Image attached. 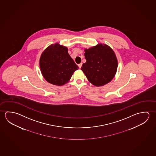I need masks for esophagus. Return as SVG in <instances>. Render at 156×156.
Wrapping results in <instances>:
<instances>
[{
  "instance_id": "1",
  "label": "esophagus",
  "mask_w": 156,
  "mask_h": 156,
  "mask_svg": "<svg viewBox=\"0 0 156 156\" xmlns=\"http://www.w3.org/2000/svg\"><path fill=\"white\" fill-rule=\"evenodd\" d=\"M78 66H79V69H80L82 66V63H80V64H78Z\"/></svg>"
}]
</instances>
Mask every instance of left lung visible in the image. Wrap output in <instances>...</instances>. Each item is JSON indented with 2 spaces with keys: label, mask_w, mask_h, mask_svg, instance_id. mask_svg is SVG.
Listing matches in <instances>:
<instances>
[{
  "label": "left lung",
  "mask_w": 156,
  "mask_h": 156,
  "mask_svg": "<svg viewBox=\"0 0 156 156\" xmlns=\"http://www.w3.org/2000/svg\"><path fill=\"white\" fill-rule=\"evenodd\" d=\"M87 62L81 69L87 79L96 87H102L111 82L118 69V59L110 47L98 44L89 49H84Z\"/></svg>",
  "instance_id": "obj_1"
}]
</instances>
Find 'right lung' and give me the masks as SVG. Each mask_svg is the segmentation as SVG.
I'll list each match as a JSON object with an SVG mask.
<instances>
[{
  "label": "right lung",
  "mask_w": 156,
  "mask_h": 156,
  "mask_svg": "<svg viewBox=\"0 0 156 156\" xmlns=\"http://www.w3.org/2000/svg\"><path fill=\"white\" fill-rule=\"evenodd\" d=\"M41 73L51 84L62 86L69 82L74 71L78 69L68 53V48L59 43L44 49L40 58Z\"/></svg>",
  "instance_id": "right-lung-1"
}]
</instances>
